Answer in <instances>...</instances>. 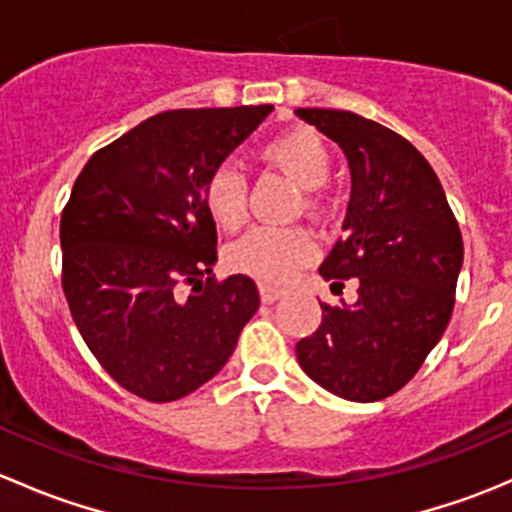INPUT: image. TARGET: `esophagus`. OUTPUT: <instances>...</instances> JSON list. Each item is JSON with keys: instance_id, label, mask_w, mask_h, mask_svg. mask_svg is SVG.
<instances>
[{"instance_id": "34e87169", "label": "esophagus", "mask_w": 512, "mask_h": 512, "mask_svg": "<svg viewBox=\"0 0 512 512\" xmlns=\"http://www.w3.org/2000/svg\"><path fill=\"white\" fill-rule=\"evenodd\" d=\"M285 289L282 287H275V285H265V282H262L260 285V297H262V302H277V299L280 297H285Z\"/></svg>"}]
</instances>
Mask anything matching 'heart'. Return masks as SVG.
<instances>
[{
    "label": "heart",
    "instance_id": "1",
    "mask_svg": "<svg viewBox=\"0 0 512 512\" xmlns=\"http://www.w3.org/2000/svg\"><path fill=\"white\" fill-rule=\"evenodd\" d=\"M260 156L285 170L294 183L307 190L304 208L309 213H322L324 200L314 188L327 183L332 158L319 133H314L312 128H292L267 141ZM203 200L215 225L223 230H237L247 220V180L242 170L232 163L218 165L205 180ZM314 255H317V242L304 227L265 225L255 227L250 235L237 240L227 250V265L265 285H285L299 267L314 260Z\"/></svg>",
    "mask_w": 512,
    "mask_h": 512
}]
</instances>
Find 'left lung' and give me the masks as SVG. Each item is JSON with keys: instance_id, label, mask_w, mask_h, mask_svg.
I'll list each match as a JSON object with an SVG mask.
<instances>
[{"instance_id": "left-lung-1", "label": "left lung", "mask_w": 512, "mask_h": 512, "mask_svg": "<svg viewBox=\"0 0 512 512\" xmlns=\"http://www.w3.org/2000/svg\"><path fill=\"white\" fill-rule=\"evenodd\" d=\"M332 138L352 170L344 237L319 275L354 304H322V324L297 342L304 374L349 401H381L409 384L451 322L463 237L441 180L406 138L352 111L297 108Z\"/></svg>"}]
</instances>
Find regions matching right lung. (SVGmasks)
Masks as SVG:
<instances>
[{
  "instance_id": "1",
  "label": "right lung",
  "mask_w": 512,
  "mask_h": 512,
  "mask_svg": "<svg viewBox=\"0 0 512 512\" xmlns=\"http://www.w3.org/2000/svg\"><path fill=\"white\" fill-rule=\"evenodd\" d=\"M272 106L178 108L96 151L61 213V287L86 347L153 404L213 379L260 307L245 275L218 282L203 185ZM194 292L183 300L179 285Z\"/></svg>"
}]
</instances>
